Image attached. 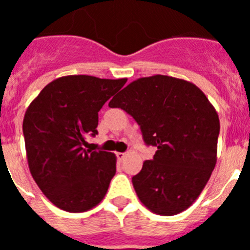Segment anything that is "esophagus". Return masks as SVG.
Masks as SVG:
<instances>
[{
	"mask_svg": "<svg viewBox=\"0 0 250 250\" xmlns=\"http://www.w3.org/2000/svg\"><path fill=\"white\" fill-rule=\"evenodd\" d=\"M125 155H126V152H116V158H118V160L120 161L125 158Z\"/></svg>",
	"mask_w": 250,
	"mask_h": 250,
	"instance_id": "esophagus-1",
	"label": "esophagus"
}]
</instances>
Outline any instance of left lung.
<instances>
[{
  "label": "left lung",
  "instance_id": "8db88e82",
  "mask_svg": "<svg viewBox=\"0 0 250 250\" xmlns=\"http://www.w3.org/2000/svg\"><path fill=\"white\" fill-rule=\"evenodd\" d=\"M140 126L146 146H155L132 185L152 213L175 215L190 207L210 178L220 131L218 114L204 92L175 77H143L109 103Z\"/></svg>",
  "mask_w": 250,
  "mask_h": 250
}]
</instances>
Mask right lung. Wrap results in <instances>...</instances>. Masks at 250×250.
Masks as SVG:
<instances>
[{
	"label": "right lung",
	"instance_id": "obj_1",
	"mask_svg": "<svg viewBox=\"0 0 250 250\" xmlns=\"http://www.w3.org/2000/svg\"><path fill=\"white\" fill-rule=\"evenodd\" d=\"M87 75L60 77L28 106L22 130L31 175L52 204L70 213L98 205L116 173V156L83 149L98 135L99 111L126 83Z\"/></svg>",
	"mask_w": 250,
	"mask_h": 250
}]
</instances>
